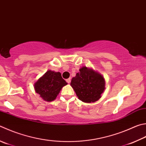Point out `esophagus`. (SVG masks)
Masks as SVG:
<instances>
[{
	"label": "esophagus",
	"instance_id": "34e87169",
	"mask_svg": "<svg viewBox=\"0 0 146 146\" xmlns=\"http://www.w3.org/2000/svg\"><path fill=\"white\" fill-rule=\"evenodd\" d=\"M66 82H68V83H70L71 82V78H68V79H66Z\"/></svg>",
	"mask_w": 146,
	"mask_h": 146
}]
</instances>
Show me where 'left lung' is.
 Wrapping results in <instances>:
<instances>
[{
    "instance_id": "left-lung-1",
    "label": "left lung",
    "mask_w": 146,
    "mask_h": 146,
    "mask_svg": "<svg viewBox=\"0 0 146 146\" xmlns=\"http://www.w3.org/2000/svg\"><path fill=\"white\" fill-rule=\"evenodd\" d=\"M70 85L78 99L84 103L97 102L105 89L104 77L93 69L86 66L80 68Z\"/></svg>"
}]
</instances>
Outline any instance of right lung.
Listing matches in <instances>:
<instances>
[{
	"instance_id": "add662e5",
	"label": "right lung",
	"mask_w": 146,
	"mask_h": 146,
	"mask_svg": "<svg viewBox=\"0 0 146 146\" xmlns=\"http://www.w3.org/2000/svg\"><path fill=\"white\" fill-rule=\"evenodd\" d=\"M67 84L60 72L48 70L34 83V87L42 100L50 102L56 99L60 90Z\"/></svg>"
}]
</instances>
